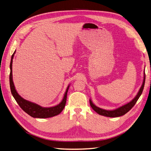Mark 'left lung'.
Returning <instances> with one entry per match:
<instances>
[{
    "mask_svg": "<svg viewBox=\"0 0 151 151\" xmlns=\"http://www.w3.org/2000/svg\"><path fill=\"white\" fill-rule=\"evenodd\" d=\"M145 74L144 72L143 84H142V85L138 94H137L135 98L133 100H132V101L130 102H129V103L123 105V106L115 109V110L109 111V110H105V109H101V108L96 106L93 103V102L91 101V100H89L90 105H91V108H92L97 113H98L99 115L105 116L118 117V116H120L122 115H124L125 114H126L127 112H129L130 109L134 107V106L135 104L137 101V100L139 99V97L140 96V95L142 94V91H143V89L144 88V84H145Z\"/></svg>",
    "mask_w": 151,
    "mask_h": 151,
    "instance_id": "left-lung-1",
    "label": "left lung"
}]
</instances>
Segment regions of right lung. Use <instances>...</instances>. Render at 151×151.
<instances>
[{
	"instance_id": "obj_1",
	"label": "right lung",
	"mask_w": 151,
	"mask_h": 151,
	"mask_svg": "<svg viewBox=\"0 0 151 151\" xmlns=\"http://www.w3.org/2000/svg\"><path fill=\"white\" fill-rule=\"evenodd\" d=\"M16 52V51H15ZM15 52L12 54L11 57V60L10 63V75H9V82H10V88L11 93L14 98L15 100L19 106L21 108V109L25 111L26 113H28L29 115L33 118H46L52 117L54 116L58 115L60 114L62 110L64 108L65 104H66V100H67V95L68 88L69 86L65 91V93L64 95V97L62 100V101L57 106L50 108H43L42 106H39V105L36 104L35 103H31L30 101L25 100L22 98H21L20 96L18 94L16 90L15 89L14 85L12 81V58L14 57V54Z\"/></svg>"
}]
</instances>
